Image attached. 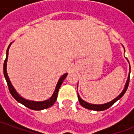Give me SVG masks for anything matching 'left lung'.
Listing matches in <instances>:
<instances>
[{
    "label": "left lung",
    "mask_w": 134,
    "mask_h": 134,
    "mask_svg": "<svg viewBox=\"0 0 134 134\" xmlns=\"http://www.w3.org/2000/svg\"><path fill=\"white\" fill-rule=\"evenodd\" d=\"M124 47V46H123ZM124 52H125V49H124ZM127 61L129 63V62L128 60V59L126 58ZM130 73H131V67H130V64H129V76H128V79H127L126 82V84H125V86H124V90H122V92H121L119 95H118L115 98H114L113 100L110 101L108 103H104V104H92L90 103H87L86 101H85L84 100H82V99L80 98V96L79 95V93H77V96H78V100L79 102H80V103L81 105L82 106L84 107L85 108H87V109L89 110H96V111H102V110H105L108 109V108H109L110 107L112 106L113 104L115 103V102L117 100H118L119 99L121 98L122 96H124V93H126V91L127 88H128V86H129V78H130ZM77 87H78V85H77Z\"/></svg>",
    "instance_id": "8db88e82"
}]
</instances>
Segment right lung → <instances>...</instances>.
I'll list each match as a JSON object with an SVG mask.
<instances>
[{
  "label": "right lung",
  "mask_w": 134,
  "mask_h": 134,
  "mask_svg": "<svg viewBox=\"0 0 134 134\" xmlns=\"http://www.w3.org/2000/svg\"><path fill=\"white\" fill-rule=\"evenodd\" d=\"M12 44V42L9 44V46L8 47L7 51H6V58L5 59L4 64H3V73H4V77L5 78V80L7 82L8 86L9 88V91H10V94L12 95L14 98L16 99V100L18 101L19 103H21L22 105H24L26 107H27L29 108H30L31 110H41L47 109L48 108H50L51 106H52L54 104V103L57 100V95H58L59 89L61 87L62 82L64 81V80L66 78L67 74L68 73H65L63 75L61 76V77L59 79L57 84L56 85L55 90L53 93L52 96L50 97L49 98L47 99L46 100L44 101H34L30 100H27L25 99L24 98H23L21 95H19L18 92L16 91V89L14 88L13 86V85L10 82L9 77L7 73V61L8 57V51H9V48H10V45Z\"/></svg>",
  "instance_id": "right-lung-1"
}]
</instances>
